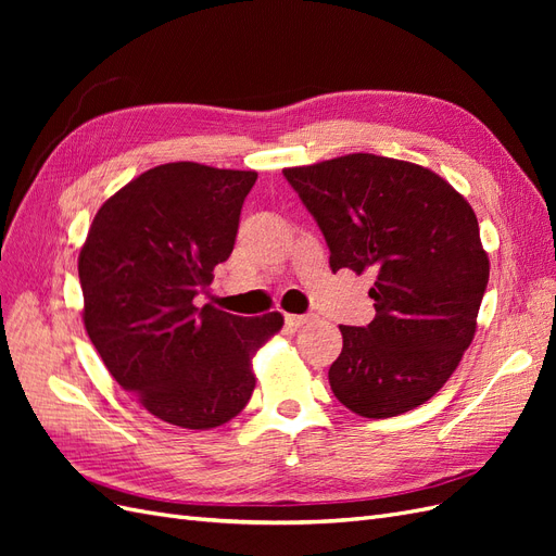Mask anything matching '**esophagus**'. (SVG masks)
Here are the masks:
<instances>
[{"mask_svg":"<svg viewBox=\"0 0 556 556\" xmlns=\"http://www.w3.org/2000/svg\"><path fill=\"white\" fill-rule=\"evenodd\" d=\"M313 319V315H285V323L290 327H304Z\"/></svg>","mask_w":556,"mask_h":556,"instance_id":"esophagus-1","label":"esophagus"}]
</instances>
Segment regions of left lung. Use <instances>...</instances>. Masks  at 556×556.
Wrapping results in <instances>:
<instances>
[{
    "mask_svg": "<svg viewBox=\"0 0 556 556\" xmlns=\"http://www.w3.org/2000/svg\"><path fill=\"white\" fill-rule=\"evenodd\" d=\"M282 174L323 229L331 271L376 274V317L341 325L333 396L368 419L422 406L476 336L490 260L473 208L431 169L371 153Z\"/></svg>",
    "mask_w": 556,
    "mask_h": 556,
    "instance_id": "left-lung-1",
    "label": "left lung"
}]
</instances>
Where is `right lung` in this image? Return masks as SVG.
<instances>
[{"label": "right lung", "mask_w": 556, "mask_h": 556, "mask_svg": "<svg viewBox=\"0 0 556 556\" xmlns=\"http://www.w3.org/2000/svg\"><path fill=\"white\" fill-rule=\"evenodd\" d=\"M255 172L172 162L129 180L97 211L78 255L83 323L125 392L164 422L213 429L255 390L252 355L280 313L194 306L237 241Z\"/></svg>", "instance_id": "right-lung-1"}]
</instances>
